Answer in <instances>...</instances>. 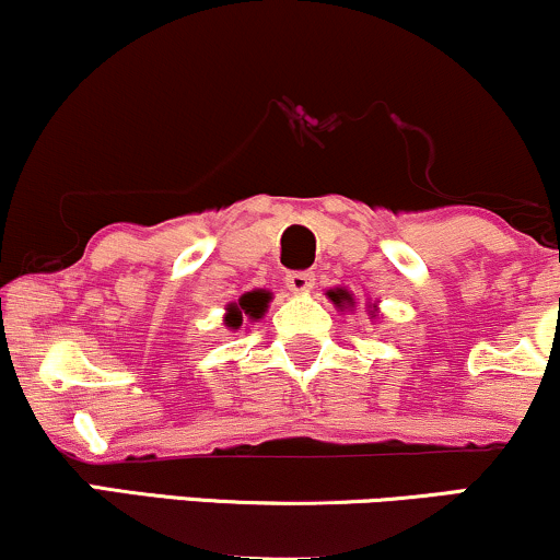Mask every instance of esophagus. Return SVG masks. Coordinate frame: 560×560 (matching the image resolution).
Masks as SVG:
<instances>
[{
  "label": "esophagus",
  "mask_w": 560,
  "mask_h": 560,
  "mask_svg": "<svg viewBox=\"0 0 560 560\" xmlns=\"http://www.w3.org/2000/svg\"><path fill=\"white\" fill-rule=\"evenodd\" d=\"M313 284H316V276H313L311 271H292V273H287V287L292 289V292L305 294V292H311Z\"/></svg>",
  "instance_id": "34e87169"
}]
</instances>
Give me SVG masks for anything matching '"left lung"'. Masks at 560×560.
Returning a JSON list of instances; mask_svg holds the SVG:
<instances>
[{
    "instance_id": "left-lung-1",
    "label": "left lung",
    "mask_w": 560,
    "mask_h": 560,
    "mask_svg": "<svg viewBox=\"0 0 560 560\" xmlns=\"http://www.w3.org/2000/svg\"><path fill=\"white\" fill-rule=\"evenodd\" d=\"M329 300H331L337 307L352 305V294L347 292V289H329Z\"/></svg>"
}]
</instances>
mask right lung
Here are the masks:
<instances>
[{
  "label": "right lung",
  "instance_id": "right-lung-1",
  "mask_svg": "<svg viewBox=\"0 0 560 560\" xmlns=\"http://www.w3.org/2000/svg\"><path fill=\"white\" fill-rule=\"evenodd\" d=\"M268 302H271V292L266 289H255V292L242 294L240 302H231L226 307V316H223V324L229 329H240L244 320H258L266 313Z\"/></svg>",
  "mask_w": 560,
  "mask_h": 560
}]
</instances>
